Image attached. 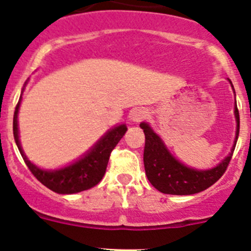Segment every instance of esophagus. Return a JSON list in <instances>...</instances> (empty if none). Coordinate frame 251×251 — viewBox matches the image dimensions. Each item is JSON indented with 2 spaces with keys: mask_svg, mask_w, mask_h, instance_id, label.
<instances>
[{
  "mask_svg": "<svg viewBox=\"0 0 251 251\" xmlns=\"http://www.w3.org/2000/svg\"><path fill=\"white\" fill-rule=\"evenodd\" d=\"M147 115V109H145V108H136V109H133L132 112H130V121L138 123V122L143 121Z\"/></svg>",
  "mask_w": 251,
  "mask_h": 251,
  "instance_id": "34e87169",
  "label": "esophagus"
}]
</instances>
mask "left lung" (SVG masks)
<instances>
[{"mask_svg":"<svg viewBox=\"0 0 251 251\" xmlns=\"http://www.w3.org/2000/svg\"><path fill=\"white\" fill-rule=\"evenodd\" d=\"M232 90H234V86H232ZM234 114L236 119V136H235L234 146L229 154L216 167H212L210 170H196V168L183 165L182 162H179L168 151L161 137L154 133V130L150 127V124L142 122L139 127L143 129L146 136L143 162H145L147 178L152 183L153 187L168 195H194L214 185L217 179L225 174L232 153H234L236 142H238L240 119H239L236 100H235Z\"/></svg>","mask_w":251,"mask_h":251,"instance_id":"8db88e82","label":"left lung"}]
</instances>
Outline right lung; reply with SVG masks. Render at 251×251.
Returning a JSON list of instances; mask_svg holds the SVG:
<instances>
[{"label": "right lung", "mask_w": 251, "mask_h": 251, "mask_svg": "<svg viewBox=\"0 0 251 251\" xmlns=\"http://www.w3.org/2000/svg\"><path fill=\"white\" fill-rule=\"evenodd\" d=\"M21 98L22 97H20V100L15 109V114H13V137H15V142H16L22 158L25 161L28 170L32 172V175L44 186L50 188L51 191L61 195L77 194V192L85 191V190H89L95 185H98L105 174L110 153L114 150L115 146L118 145V142L123 138L124 133L127 132V126L119 124V126L113 127L85 154H83L80 158L70 165L59 168V170H44L28 161L25 152L22 150L21 143H20L17 115H19Z\"/></svg>", "instance_id": "1"}]
</instances>
